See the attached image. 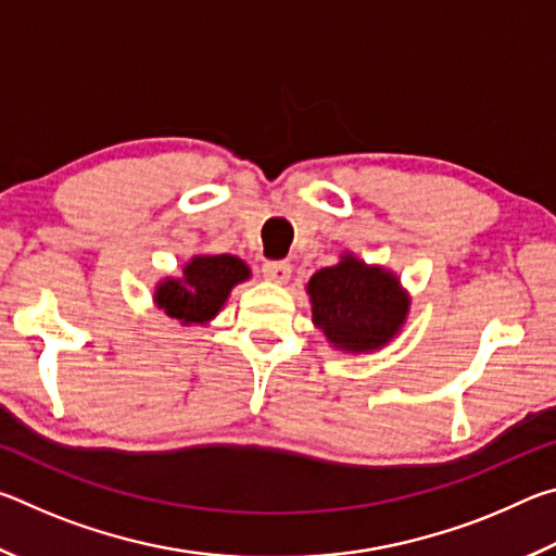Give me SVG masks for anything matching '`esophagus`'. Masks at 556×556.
Returning a JSON list of instances; mask_svg holds the SVG:
<instances>
[{"label":"esophagus","instance_id":"34e87169","mask_svg":"<svg viewBox=\"0 0 556 556\" xmlns=\"http://www.w3.org/2000/svg\"><path fill=\"white\" fill-rule=\"evenodd\" d=\"M262 275H265V279L269 281H277V285H285V281H289L291 277V265L285 260H271L262 265Z\"/></svg>","mask_w":556,"mask_h":556}]
</instances>
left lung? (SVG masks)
Segmentation results:
<instances>
[{
	"label": "left lung",
	"instance_id": "left-lung-1",
	"mask_svg": "<svg viewBox=\"0 0 556 556\" xmlns=\"http://www.w3.org/2000/svg\"><path fill=\"white\" fill-rule=\"evenodd\" d=\"M306 291L312 296L314 324L328 343L345 353H370L388 345L409 312V296L400 279L353 255L318 269Z\"/></svg>",
	"mask_w": 556,
	"mask_h": 556
}]
</instances>
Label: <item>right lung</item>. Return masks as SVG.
<instances>
[{"instance_id":"right-lung-1","label":"right lung","mask_w":556,"mask_h":556,"mask_svg":"<svg viewBox=\"0 0 556 556\" xmlns=\"http://www.w3.org/2000/svg\"><path fill=\"white\" fill-rule=\"evenodd\" d=\"M250 279V267L235 255H195L184 265V277H166L154 289V301L166 316L184 326L208 324L228 301L235 285Z\"/></svg>"}]
</instances>
